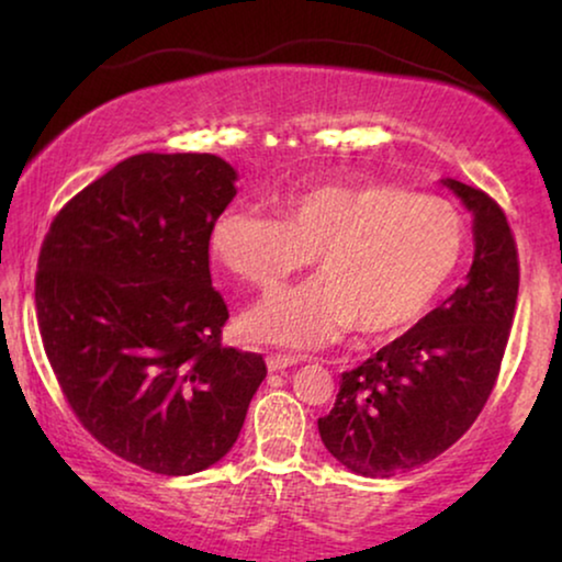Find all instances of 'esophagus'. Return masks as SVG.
<instances>
[{
	"instance_id": "obj_1",
	"label": "esophagus",
	"mask_w": 562,
	"mask_h": 562,
	"mask_svg": "<svg viewBox=\"0 0 562 562\" xmlns=\"http://www.w3.org/2000/svg\"><path fill=\"white\" fill-rule=\"evenodd\" d=\"M302 356H281V352H271V356L266 358L268 363V371H283V368H291L296 363H302Z\"/></svg>"
}]
</instances>
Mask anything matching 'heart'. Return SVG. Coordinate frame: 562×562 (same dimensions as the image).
I'll return each instance as SVG.
<instances>
[{"label":"heart","instance_id":"obj_1","mask_svg":"<svg viewBox=\"0 0 562 562\" xmlns=\"http://www.w3.org/2000/svg\"><path fill=\"white\" fill-rule=\"evenodd\" d=\"M214 258L263 294L317 256L319 276L256 306L245 327L286 348H319L356 327L414 325L456 273L463 214L448 199L394 183H325L283 196L279 217L233 206L214 220Z\"/></svg>","mask_w":562,"mask_h":562}]
</instances>
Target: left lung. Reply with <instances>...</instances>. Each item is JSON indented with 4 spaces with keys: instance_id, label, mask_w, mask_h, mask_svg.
Here are the masks:
<instances>
[{
    "instance_id": "1",
    "label": "left lung",
    "mask_w": 562,
    "mask_h": 562,
    "mask_svg": "<svg viewBox=\"0 0 562 562\" xmlns=\"http://www.w3.org/2000/svg\"><path fill=\"white\" fill-rule=\"evenodd\" d=\"M473 212L468 281L394 342L342 373L325 448L352 473L389 479L463 437L496 386L519 294V256L506 214L486 191L445 179Z\"/></svg>"
}]
</instances>
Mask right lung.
<instances>
[{"label": "right lung", "instance_id": "right-lung-1", "mask_svg": "<svg viewBox=\"0 0 562 562\" xmlns=\"http://www.w3.org/2000/svg\"><path fill=\"white\" fill-rule=\"evenodd\" d=\"M235 179L212 153H140L68 199L37 256V327L68 406L150 473L225 458L266 379L263 356L222 348L210 273Z\"/></svg>", "mask_w": 562, "mask_h": 562}]
</instances>
